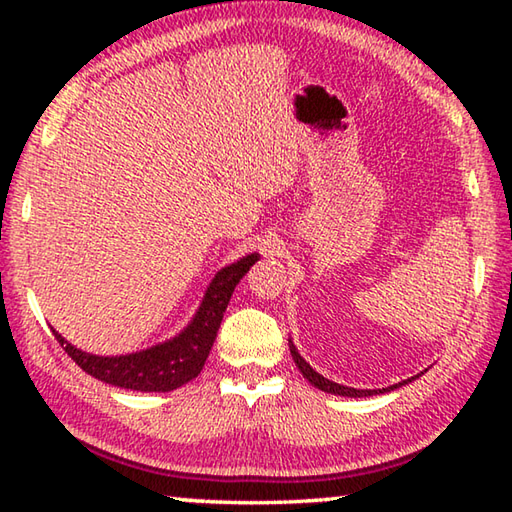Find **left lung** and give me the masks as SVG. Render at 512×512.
I'll return each instance as SVG.
<instances>
[{
	"label": "left lung",
	"mask_w": 512,
	"mask_h": 512,
	"mask_svg": "<svg viewBox=\"0 0 512 512\" xmlns=\"http://www.w3.org/2000/svg\"><path fill=\"white\" fill-rule=\"evenodd\" d=\"M289 348H291V357H293V361H296L298 370L302 372V377L309 379V384H314L316 388H320V391H325V393H332V395H343V397H368V395H377V393H388V391H395V388L404 386L406 381H411V379H406V381H400V384H393V386H388V388H379V391H359V388L341 386V384H336V381H329V379H325L323 375H318V372H316L314 368H311L305 359L300 357L298 350H296V345L289 343Z\"/></svg>",
	"instance_id": "1"
}]
</instances>
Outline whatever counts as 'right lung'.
Here are the masks:
<instances>
[{"label":"right lung","instance_id":"right-lung-1","mask_svg":"<svg viewBox=\"0 0 512 512\" xmlns=\"http://www.w3.org/2000/svg\"><path fill=\"white\" fill-rule=\"evenodd\" d=\"M259 259L257 253L246 255L239 262L221 268L205 291V298L198 307L196 316L176 339L167 343L153 345L149 350L135 354H121V357H99V354L83 352L67 343L54 329L56 341L72 357L79 368H83L94 379L106 381V384L131 388L142 393H167L176 391L187 381L198 377L203 370L207 354L219 332L221 320L228 307L232 291L239 284L250 266Z\"/></svg>","mask_w":512,"mask_h":512}]
</instances>
